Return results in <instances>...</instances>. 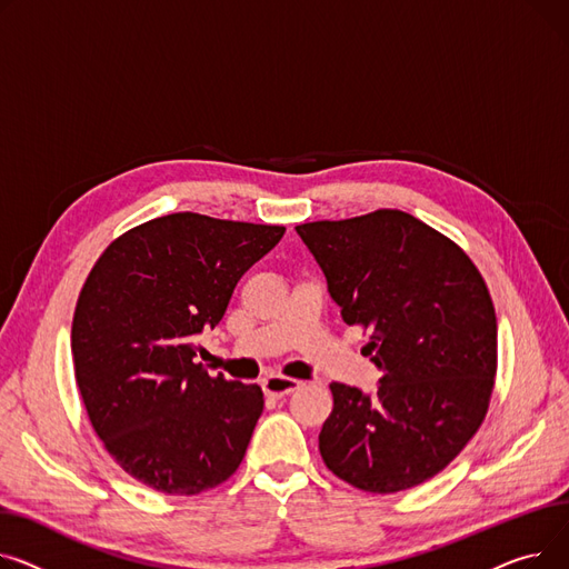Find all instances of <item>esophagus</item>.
I'll return each instance as SVG.
<instances>
[{"label": "esophagus", "mask_w": 569, "mask_h": 569, "mask_svg": "<svg viewBox=\"0 0 569 569\" xmlns=\"http://www.w3.org/2000/svg\"><path fill=\"white\" fill-rule=\"evenodd\" d=\"M300 386H303V383H300L298 379H289V377H280V375H271L269 379L261 381L263 392L269 395V397H276V399H280V397H284V395L298 390Z\"/></svg>", "instance_id": "1"}]
</instances>
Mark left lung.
<instances>
[{"mask_svg":"<svg viewBox=\"0 0 569 569\" xmlns=\"http://www.w3.org/2000/svg\"><path fill=\"white\" fill-rule=\"evenodd\" d=\"M349 326L370 330L377 392L330 383L328 471L370 493L441 473L480 429L498 365L496 310L478 266L411 213L379 209L296 227Z\"/></svg>","mask_w":569,"mask_h":569,"instance_id":"8db88e82","label":"left lung"}]
</instances>
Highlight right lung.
I'll return each mask as SVG.
<instances>
[{
    "label": "right lung",
    "instance_id": "right-lung-1",
    "mask_svg": "<svg viewBox=\"0 0 569 569\" xmlns=\"http://www.w3.org/2000/svg\"><path fill=\"white\" fill-rule=\"evenodd\" d=\"M282 224L170 213L123 231L89 271L71 328L89 422L138 482L194 496L241 466L259 386L209 377L194 338L222 319L241 276Z\"/></svg>",
    "mask_w": 569,
    "mask_h": 569
}]
</instances>
